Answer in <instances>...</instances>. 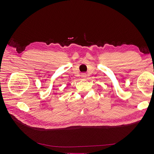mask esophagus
Listing matches in <instances>:
<instances>
[{
  "mask_svg": "<svg viewBox=\"0 0 154 154\" xmlns=\"http://www.w3.org/2000/svg\"><path fill=\"white\" fill-rule=\"evenodd\" d=\"M86 76H87V75H86V74H85V73H83V74H82V78H86Z\"/></svg>",
  "mask_w": 154,
  "mask_h": 154,
  "instance_id": "esophagus-1",
  "label": "esophagus"
}]
</instances>
